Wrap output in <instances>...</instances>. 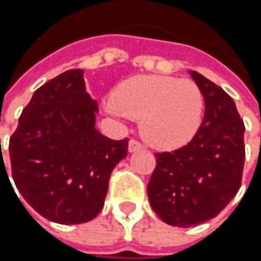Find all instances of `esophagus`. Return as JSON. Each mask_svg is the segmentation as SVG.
<instances>
[{
  "label": "esophagus",
  "instance_id": "esophagus-1",
  "mask_svg": "<svg viewBox=\"0 0 261 261\" xmlns=\"http://www.w3.org/2000/svg\"><path fill=\"white\" fill-rule=\"evenodd\" d=\"M142 149V144L140 141H137V140H130L128 142V151L130 152H136V151H140Z\"/></svg>",
  "mask_w": 261,
  "mask_h": 261
}]
</instances>
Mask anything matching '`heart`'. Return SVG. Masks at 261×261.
I'll list each match as a JSON object with an SVG mask.
<instances>
[{"mask_svg": "<svg viewBox=\"0 0 261 261\" xmlns=\"http://www.w3.org/2000/svg\"><path fill=\"white\" fill-rule=\"evenodd\" d=\"M105 110L121 120H141L142 138L158 149H176L193 140L204 114L196 82L168 75H137L121 82Z\"/></svg>", "mask_w": 261, "mask_h": 261, "instance_id": "heart-1", "label": "heart"}]
</instances>
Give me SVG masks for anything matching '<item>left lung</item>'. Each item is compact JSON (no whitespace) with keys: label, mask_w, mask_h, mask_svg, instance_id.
Instances as JSON below:
<instances>
[{"label":"left lung","mask_w":261,"mask_h":261,"mask_svg":"<svg viewBox=\"0 0 261 261\" xmlns=\"http://www.w3.org/2000/svg\"><path fill=\"white\" fill-rule=\"evenodd\" d=\"M204 119L185 147L156 152V166L148 181V198L159 218L189 228L217 217L241 189L245 165V124L233 99L196 71Z\"/></svg>","instance_id":"left-lung-1"}]
</instances>
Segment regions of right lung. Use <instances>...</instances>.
Returning a JSON list of instances; mask_svg holds the SVG:
<instances>
[{
  "label": "right lung",
  "mask_w": 261,
  "mask_h": 261,
  "mask_svg": "<svg viewBox=\"0 0 261 261\" xmlns=\"http://www.w3.org/2000/svg\"><path fill=\"white\" fill-rule=\"evenodd\" d=\"M96 112L84 71L69 69L33 93L9 138L15 186L48 221L72 225L95 218L112 170L127 156L128 138L102 136L95 128Z\"/></svg>",
  "instance_id": "add662e5"
}]
</instances>
